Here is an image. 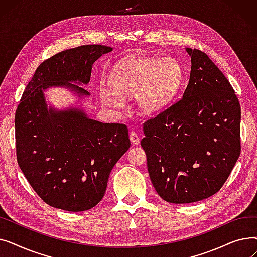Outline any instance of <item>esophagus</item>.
I'll return each mask as SVG.
<instances>
[{
	"label": "esophagus",
	"instance_id": "34e87169",
	"mask_svg": "<svg viewBox=\"0 0 257 257\" xmlns=\"http://www.w3.org/2000/svg\"><path fill=\"white\" fill-rule=\"evenodd\" d=\"M129 139H130L131 144L134 145V146H138L140 144V137L136 131H131L129 133Z\"/></svg>",
	"mask_w": 257,
	"mask_h": 257
}]
</instances>
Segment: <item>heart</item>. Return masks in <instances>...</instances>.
<instances>
[{
	"mask_svg": "<svg viewBox=\"0 0 257 257\" xmlns=\"http://www.w3.org/2000/svg\"><path fill=\"white\" fill-rule=\"evenodd\" d=\"M182 66L174 58L138 56L127 58L109 76L110 88L100 90L101 101L111 108L123 107L124 98H137L140 111L154 115L170 105L182 82Z\"/></svg>",
	"mask_w": 257,
	"mask_h": 257,
	"instance_id": "heart-1",
	"label": "heart"
}]
</instances>
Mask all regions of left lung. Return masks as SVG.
Returning <instances> with one entry per match:
<instances>
[{
  "label": "left lung",
  "mask_w": 257,
  "mask_h": 257,
  "mask_svg": "<svg viewBox=\"0 0 257 257\" xmlns=\"http://www.w3.org/2000/svg\"><path fill=\"white\" fill-rule=\"evenodd\" d=\"M192 69L182 98L144 124L141 145L157 194L175 204L218 193L240 154V106L204 52L185 49Z\"/></svg>",
  "instance_id": "left-lung-1"
}]
</instances>
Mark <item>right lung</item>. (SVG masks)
<instances>
[{
    "instance_id": "1",
    "label": "right lung",
    "mask_w": 257,
    "mask_h": 257,
    "mask_svg": "<svg viewBox=\"0 0 257 257\" xmlns=\"http://www.w3.org/2000/svg\"><path fill=\"white\" fill-rule=\"evenodd\" d=\"M111 51L87 45L50 57L36 69L18 106V164L36 194L52 207L76 212L96 206L112 168L130 147L126 125L91 119L82 108L48 107L44 93L57 86L81 99L90 96L79 85L88 84L93 62Z\"/></svg>"
}]
</instances>
